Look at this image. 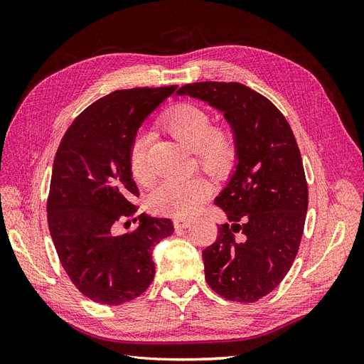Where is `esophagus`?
I'll use <instances>...</instances> for the list:
<instances>
[{"label": "esophagus", "mask_w": 364, "mask_h": 364, "mask_svg": "<svg viewBox=\"0 0 364 364\" xmlns=\"http://www.w3.org/2000/svg\"><path fill=\"white\" fill-rule=\"evenodd\" d=\"M173 225L176 230H181V229H186L193 225V220L191 218H186V217H179V218H174L173 220Z\"/></svg>", "instance_id": "obj_1"}]
</instances>
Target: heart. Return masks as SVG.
<instances>
[{"label": "heart", "instance_id": "b5f03b06", "mask_svg": "<svg viewBox=\"0 0 364 364\" xmlns=\"http://www.w3.org/2000/svg\"><path fill=\"white\" fill-rule=\"evenodd\" d=\"M162 123L185 147L196 151L200 167L215 179H223L235 162V142L232 134L223 127H213V118L203 107L181 103L165 114ZM150 139L136 134L129 146V170L138 185L147 186L155 181L149 161ZM211 193V186L202 178L173 179L162 183L149 197L153 213L171 217L194 215Z\"/></svg>", "mask_w": 364, "mask_h": 364}]
</instances>
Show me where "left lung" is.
<instances>
[{
    "mask_svg": "<svg viewBox=\"0 0 364 364\" xmlns=\"http://www.w3.org/2000/svg\"><path fill=\"white\" fill-rule=\"evenodd\" d=\"M178 95L222 112L235 142L234 170L214 200L229 223L202 252L205 279L225 299L255 302L278 287L299 250L308 208L301 151L279 109L246 85L199 82Z\"/></svg>",
    "mask_w": 364,
    "mask_h": 364,
    "instance_id": "left-lung-1",
    "label": "left lung"
}]
</instances>
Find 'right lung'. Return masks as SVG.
Segmentation results:
<instances>
[{"label": "right lung", "mask_w": 364, "mask_h": 364, "mask_svg": "<svg viewBox=\"0 0 364 364\" xmlns=\"http://www.w3.org/2000/svg\"><path fill=\"white\" fill-rule=\"evenodd\" d=\"M176 87L109 94L86 107L60 141L47 203L48 228L65 272L94 302L119 305L144 293L155 277L153 249L174 232L170 218L144 214L124 234H117V223L135 214L132 199L139 196L127 162L130 141Z\"/></svg>", "instance_id": "1"}]
</instances>
